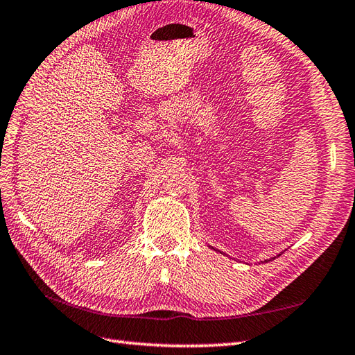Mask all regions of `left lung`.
<instances>
[{
	"mask_svg": "<svg viewBox=\"0 0 355 355\" xmlns=\"http://www.w3.org/2000/svg\"><path fill=\"white\" fill-rule=\"evenodd\" d=\"M281 255V254H279ZM277 257H273V258H270V259H264V263H267V261H272V259H275Z\"/></svg>",
	"mask_w": 355,
	"mask_h": 355,
	"instance_id": "obj_1",
	"label": "left lung"
}]
</instances>
